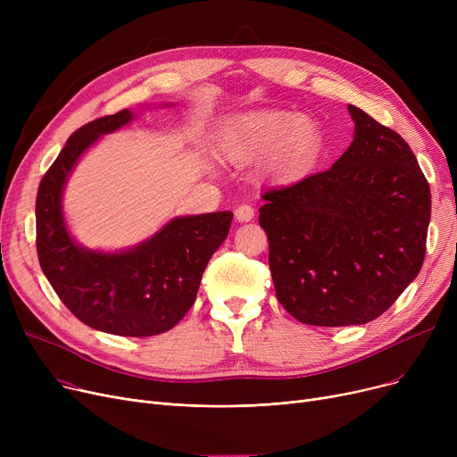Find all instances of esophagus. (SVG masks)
I'll list each match as a JSON object with an SVG mask.
<instances>
[{"mask_svg": "<svg viewBox=\"0 0 457 457\" xmlns=\"http://www.w3.org/2000/svg\"><path fill=\"white\" fill-rule=\"evenodd\" d=\"M253 214H255V211H253V207L248 205V204H243V205H238V207L235 209V219H237L238 222H250V220L253 219Z\"/></svg>", "mask_w": 457, "mask_h": 457, "instance_id": "esophagus-1", "label": "esophagus"}]
</instances>
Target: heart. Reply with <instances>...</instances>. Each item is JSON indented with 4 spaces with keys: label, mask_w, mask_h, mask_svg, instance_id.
<instances>
[{
    "label": "heart",
    "mask_w": 457,
    "mask_h": 457,
    "mask_svg": "<svg viewBox=\"0 0 457 457\" xmlns=\"http://www.w3.org/2000/svg\"><path fill=\"white\" fill-rule=\"evenodd\" d=\"M222 154L235 164L270 155V168L295 172L320 148L315 122L291 111H259L231 122L222 135Z\"/></svg>",
    "instance_id": "heart-1"
}]
</instances>
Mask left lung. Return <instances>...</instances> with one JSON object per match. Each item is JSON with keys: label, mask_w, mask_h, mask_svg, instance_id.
<instances>
[{"label": "left lung", "mask_w": 457, "mask_h": 457, "mask_svg": "<svg viewBox=\"0 0 457 457\" xmlns=\"http://www.w3.org/2000/svg\"><path fill=\"white\" fill-rule=\"evenodd\" d=\"M348 150L324 172L262 195L259 224L279 303L311 326L367 324L422 269L429 185L393 129L355 105Z\"/></svg>", "instance_id": "left-lung-1"}]
</instances>
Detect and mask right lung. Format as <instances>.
Wrapping results in <instances>:
<instances>
[{
  "label": "right lung",
  "mask_w": 457,
  "mask_h": 457,
  "mask_svg": "<svg viewBox=\"0 0 457 457\" xmlns=\"http://www.w3.org/2000/svg\"><path fill=\"white\" fill-rule=\"evenodd\" d=\"M131 118L128 109L102 116L66 140L38 185L37 253L54 291L83 324L122 337H152L174 328L195 303L202 274L228 237L233 212L179 216L148 241L118 253L76 245L62 219L64 183L100 135Z\"/></svg>",
  "instance_id": "add662e5"
}]
</instances>
